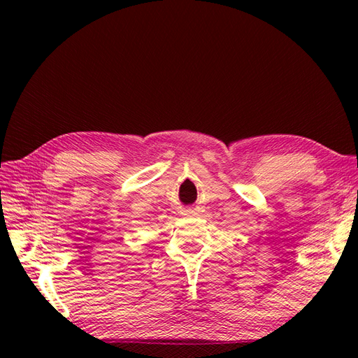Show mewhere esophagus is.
Wrapping results in <instances>:
<instances>
[{"label": "esophagus", "mask_w": 358, "mask_h": 358, "mask_svg": "<svg viewBox=\"0 0 358 358\" xmlns=\"http://www.w3.org/2000/svg\"><path fill=\"white\" fill-rule=\"evenodd\" d=\"M189 213H191V212H189Z\"/></svg>", "instance_id": "obj_1"}]
</instances>
